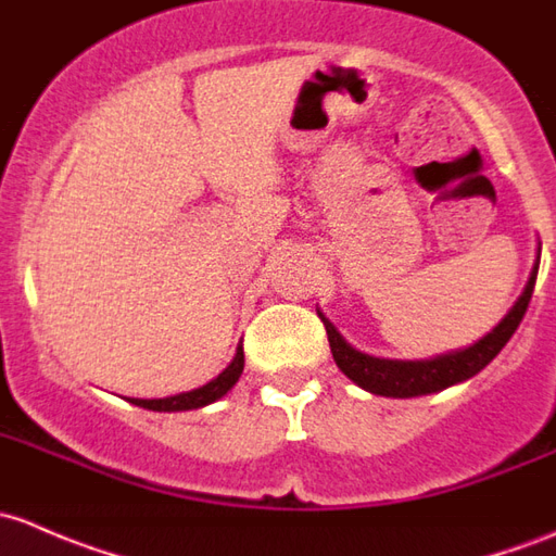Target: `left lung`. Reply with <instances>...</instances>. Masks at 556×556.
<instances>
[{
	"mask_svg": "<svg viewBox=\"0 0 556 556\" xmlns=\"http://www.w3.org/2000/svg\"><path fill=\"white\" fill-rule=\"evenodd\" d=\"M538 265H541V243H538L535 249L533 270H530V278L528 283H525L522 294L514 302L511 311L497 320V326H492L488 334H484L482 340L473 342V345L460 348V351L442 353V356L433 358L402 362V358L369 356V353L356 351V348L337 331V326L318 311V316L326 326V334H329L334 364L340 366L358 388L375 393V396L388 399L428 396V393H439L444 391V388L457 386V382L471 380L473 375H479V371L503 351V345H506V342L511 340L514 331H517L519 320H522L525 311H528L530 305V296H533Z\"/></svg>",
	"mask_w": 556,
	"mask_h": 556,
	"instance_id": "1",
	"label": "left lung"
}]
</instances>
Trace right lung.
<instances>
[{"instance_id": "obj_1", "label": "right lung", "mask_w": 556, "mask_h": 556, "mask_svg": "<svg viewBox=\"0 0 556 556\" xmlns=\"http://www.w3.org/2000/svg\"><path fill=\"white\" fill-rule=\"evenodd\" d=\"M240 375H243V345L236 348V356H232V362L227 364V369H222L219 375H216L211 382H205V386L194 388V391H187V393H176V396H165V399H130V404L144 406V409H152V412L200 409V406H208L219 402L222 396H227V391H232V386L240 380Z\"/></svg>"}]
</instances>
